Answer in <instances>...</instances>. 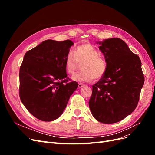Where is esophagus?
Segmentation results:
<instances>
[{
	"label": "esophagus",
	"mask_w": 155,
	"mask_h": 155,
	"mask_svg": "<svg viewBox=\"0 0 155 155\" xmlns=\"http://www.w3.org/2000/svg\"><path fill=\"white\" fill-rule=\"evenodd\" d=\"M83 86H84V84H83V83H79L78 84V87L79 88H81Z\"/></svg>",
	"instance_id": "obj_1"
}]
</instances>
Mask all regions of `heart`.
<instances>
[{"label": "heart", "mask_w": 155, "mask_h": 155, "mask_svg": "<svg viewBox=\"0 0 155 155\" xmlns=\"http://www.w3.org/2000/svg\"><path fill=\"white\" fill-rule=\"evenodd\" d=\"M97 50L90 43H84L76 46L74 53L70 51L64 61L66 71L72 74L78 68L79 63H83V71L74 74L73 81L90 82L94 79H99L104 76L107 64L104 58L98 55Z\"/></svg>", "instance_id": "b5f03b06"}]
</instances>
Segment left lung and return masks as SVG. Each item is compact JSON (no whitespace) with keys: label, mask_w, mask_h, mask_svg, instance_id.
Here are the masks:
<instances>
[{"label":"left lung","mask_w":155,"mask_h":155,"mask_svg":"<svg viewBox=\"0 0 155 155\" xmlns=\"http://www.w3.org/2000/svg\"><path fill=\"white\" fill-rule=\"evenodd\" d=\"M107 64L106 72L92 86L89 107L95 119L103 124L124 120L137 107L144 83L142 63L120 38L99 42Z\"/></svg>","instance_id":"left-lung-1"}]
</instances>
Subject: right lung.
<instances>
[{
	"instance_id": "obj_1",
	"label": "right lung",
	"mask_w": 155,
	"mask_h": 155,
	"mask_svg": "<svg viewBox=\"0 0 155 155\" xmlns=\"http://www.w3.org/2000/svg\"><path fill=\"white\" fill-rule=\"evenodd\" d=\"M73 45L70 40L48 39L25 55L19 71V96L26 109L41 121L58 118L78 87L76 81L68 82L64 67Z\"/></svg>"
}]
</instances>
